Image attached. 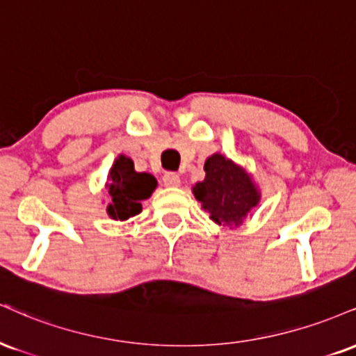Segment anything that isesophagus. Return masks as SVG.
<instances>
[{
	"instance_id": "34e87169",
	"label": "esophagus",
	"mask_w": 356,
	"mask_h": 356,
	"mask_svg": "<svg viewBox=\"0 0 356 356\" xmlns=\"http://www.w3.org/2000/svg\"><path fill=\"white\" fill-rule=\"evenodd\" d=\"M162 182H164L165 187H179L181 186V177L175 172H165L164 177H162Z\"/></svg>"
}]
</instances>
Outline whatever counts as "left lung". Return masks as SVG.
Wrapping results in <instances>:
<instances>
[{
  "instance_id": "left-lung-1",
  "label": "left lung",
  "mask_w": 356,
  "mask_h": 356,
  "mask_svg": "<svg viewBox=\"0 0 356 356\" xmlns=\"http://www.w3.org/2000/svg\"><path fill=\"white\" fill-rule=\"evenodd\" d=\"M204 170V182L194 187L197 200L217 224L238 225L260 199L250 177L222 154L209 157Z\"/></svg>"
}]
</instances>
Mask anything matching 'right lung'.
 <instances>
[{"mask_svg":"<svg viewBox=\"0 0 356 356\" xmlns=\"http://www.w3.org/2000/svg\"><path fill=\"white\" fill-rule=\"evenodd\" d=\"M156 186L157 181L151 174L136 172L134 162L129 157L119 156L109 172L108 213L115 220H127L137 216L143 211L140 200L147 199Z\"/></svg>","mask_w":356,"mask_h":356,"instance_id":"add662e5","label":"right lung"}]
</instances>
